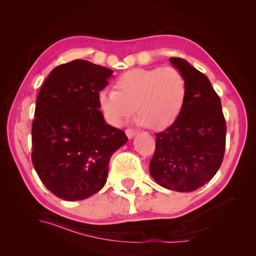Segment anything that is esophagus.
I'll list each match as a JSON object with an SVG mask.
<instances>
[{
  "label": "esophagus",
  "instance_id": "34e87169",
  "mask_svg": "<svg viewBox=\"0 0 256 256\" xmlns=\"http://www.w3.org/2000/svg\"><path fill=\"white\" fill-rule=\"evenodd\" d=\"M136 134H138L136 130H134V129H127L126 130V136H128V138H132Z\"/></svg>",
  "mask_w": 256,
  "mask_h": 256
}]
</instances>
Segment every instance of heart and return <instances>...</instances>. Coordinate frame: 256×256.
I'll return each instance as SVG.
<instances>
[{"label": "heart", "mask_w": 256, "mask_h": 256, "mask_svg": "<svg viewBox=\"0 0 256 256\" xmlns=\"http://www.w3.org/2000/svg\"><path fill=\"white\" fill-rule=\"evenodd\" d=\"M115 90L100 92L98 100L106 120L122 126L134 111L138 122L162 128L180 115L186 99V81L174 67L134 69L115 82Z\"/></svg>", "instance_id": "heart-1"}]
</instances>
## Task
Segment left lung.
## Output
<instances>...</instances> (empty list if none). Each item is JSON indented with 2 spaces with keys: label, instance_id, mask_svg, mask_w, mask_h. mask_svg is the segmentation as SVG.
<instances>
[{
  "label": "left lung",
  "instance_id": "left-lung-1",
  "mask_svg": "<svg viewBox=\"0 0 256 256\" xmlns=\"http://www.w3.org/2000/svg\"><path fill=\"white\" fill-rule=\"evenodd\" d=\"M186 81L182 109L171 126L156 134L150 173L161 187L190 192L218 171L226 150V126L219 96L205 74L187 60L170 58Z\"/></svg>",
  "mask_w": 256,
  "mask_h": 256
}]
</instances>
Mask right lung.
Instances as JSON below:
<instances>
[{"mask_svg":"<svg viewBox=\"0 0 256 256\" xmlns=\"http://www.w3.org/2000/svg\"><path fill=\"white\" fill-rule=\"evenodd\" d=\"M112 76L109 68L74 60L54 68L38 92L32 161L60 198L80 200L102 190L111 156L128 141L99 110V92Z\"/></svg>","mask_w":256,"mask_h":256,"instance_id":"obj_1","label":"right lung"}]
</instances>
